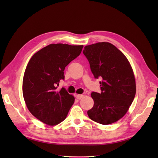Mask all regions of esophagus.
<instances>
[{
  "label": "esophagus",
  "instance_id": "1",
  "mask_svg": "<svg viewBox=\"0 0 158 158\" xmlns=\"http://www.w3.org/2000/svg\"><path fill=\"white\" fill-rule=\"evenodd\" d=\"M83 95H82V94H76V98L78 99V100H81V98H83Z\"/></svg>",
  "mask_w": 158,
  "mask_h": 158
}]
</instances>
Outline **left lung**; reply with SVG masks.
Wrapping results in <instances>:
<instances>
[{"instance_id":"1","label":"left lung","mask_w":158,"mask_h":158,"mask_svg":"<svg viewBox=\"0 0 158 158\" xmlns=\"http://www.w3.org/2000/svg\"><path fill=\"white\" fill-rule=\"evenodd\" d=\"M95 79L100 78L101 93L93 92L94 106L88 111L92 120L108 125L127 113L136 94V82L126 57L108 42L87 45L83 51Z\"/></svg>"}]
</instances>
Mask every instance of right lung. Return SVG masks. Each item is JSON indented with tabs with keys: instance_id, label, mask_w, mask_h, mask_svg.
Masks as SVG:
<instances>
[{
	"instance_id": "obj_1",
	"label": "right lung",
	"mask_w": 158,
	"mask_h": 158,
	"mask_svg": "<svg viewBox=\"0 0 158 158\" xmlns=\"http://www.w3.org/2000/svg\"><path fill=\"white\" fill-rule=\"evenodd\" d=\"M83 48L50 44L35 53L28 63L23 78V98L32 115L45 124L62 122L75 102L65 88L58 91L57 86L64 79L65 67L80 55Z\"/></svg>"
}]
</instances>
